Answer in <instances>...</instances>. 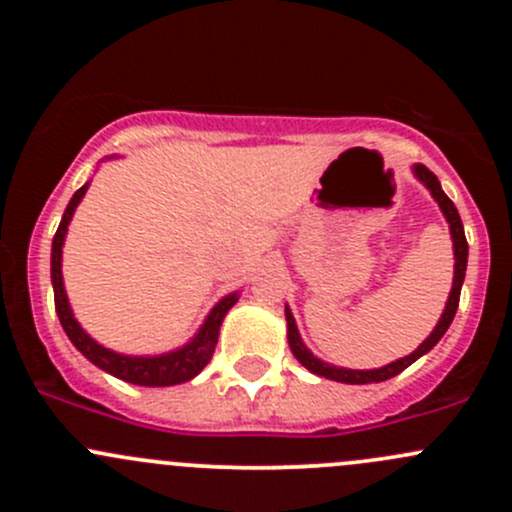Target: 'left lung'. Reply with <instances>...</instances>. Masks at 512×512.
<instances>
[{"label": "left lung", "instance_id": "obj_1", "mask_svg": "<svg viewBox=\"0 0 512 512\" xmlns=\"http://www.w3.org/2000/svg\"><path fill=\"white\" fill-rule=\"evenodd\" d=\"M414 170H416L418 180H421V183L426 185L428 190H431V195H433V198H436V203L441 205L443 215H446L448 225H451L453 250H456V275H453V289H451V294H448L446 312H443L441 322L436 324V329H433V332H431V337H428L426 342H423L421 347H418L414 354L404 356V359L391 361V364L381 366V369L359 371V369H337V366H329V364H324V361L314 359V354L309 352V349L302 344V339H299L297 324H294L292 312H289V309H285V314H287V339H289V349H292V354L297 356L299 364L307 366V369L312 371V374L324 376V379H332V381H342V384H379V381H386V379H391V376L401 374V371H404V369H409V366L414 364L418 356H423L426 352H431V349L436 347L438 342H441L443 334L448 332V327H451L453 317H456L458 302H461L463 280H466V265H468V242H466V232H463L461 215H458L456 205H453V200L448 198L446 193H443L441 183H438L436 175H433L431 170L426 168V165H416Z\"/></svg>", "mask_w": 512, "mask_h": 512}]
</instances>
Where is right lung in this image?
Returning <instances> with one entry per match:
<instances>
[{
    "label": "right lung",
    "instance_id": "right-lung-1",
    "mask_svg": "<svg viewBox=\"0 0 512 512\" xmlns=\"http://www.w3.org/2000/svg\"><path fill=\"white\" fill-rule=\"evenodd\" d=\"M86 188H89V185L76 190L71 203L66 205L64 218H61L59 230H56L54 242H51V282H54V304H56V314H59V322L61 327H64L66 337L71 339V344H74L86 359L94 361L98 369L108 371V374L118 376V379L128 381V384L173 386V384H183V381H190L193 376H198L205 366H208L210 359H213L215 344H218L220 324H223L227 309L237 302V294H227L225 299H220V302L215 304L213 312L208 314V319H205L198 337H195L190 344H185L183 349H178V352L160 354V356H123V354L111 352V349H103L101 344H96L94 339L79 327V322H76L74 314H71L69 299H66V292H64V282H61V245H64L66 227H69L71 215H74L79 200L84 198Z\"/></svg>",
    "mask_w": 512,
    "mask_h": 512
}]
</instances>
